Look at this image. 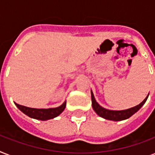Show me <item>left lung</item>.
<instances>
[{
  "label": "left lung",
  "mask_w": 155,
  "mask_h": 155,
  "mask_svg": "<svg viewBox=\"0 0 155 155\" xmlns=\"http://www.w3.org/2000/svg\"><path fill=\"white\" fill-rule=\"evenodd\" d=\"M91 96H92V108H93L95 112H96L100 117L104 118L106 120L119 121V120H125V119H128V118L130 117L131 116L134 115L135 113H137V111L142 108V106L146 103L149 95L145 98V100L142 102V103H140L139 104H137V105H136L135 107L128 108V109H125V110L119 111L109 110V109H106V108H103V107H101V106L97 102V101L95 100L94 95H93L92 91H91Z\"/></svg>",
  "instance_id": "obj_1"
}]
</instances>
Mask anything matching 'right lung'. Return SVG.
<instances>
[{
  "label": "right lung",
  "mask_w": 155,
  "mask_h": 155,
  "mask_svg": "<svg viewBox=\"0 0 155 155\" xmlns=\"http://www.w3.org/2000/svg\"><path fill=\"white\" fill-rule=\"evenodd\" d=\"M15 104L23 113H25L28 117L37 120H47L58 117L65 109L66 101L59 107L52 108H34L20 105L17 103H15Z\"/></svg>",
  "instance_id": "right-lung-1"
}]
</instances>
